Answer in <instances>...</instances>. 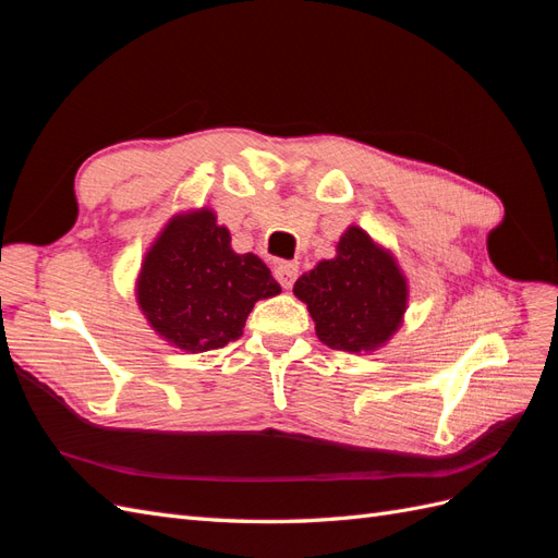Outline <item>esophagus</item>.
<instances>
[{"label":"esophagus","instance_id":"1","mask_svg":"<svg viewBox=\"0 0 558 558\" xmlns=\"http://www.w3.org/2000/svg\"><path fill=\"white\" fill-rule=\"evenodd\" d=\"M298 272H300V267L293 260H281L275 265V277L283 286V289H291L298 279Z\"/></svg>","mask_w":558,"mask_h":558}]
</instances>
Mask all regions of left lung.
Masks as SVG:
<instances>
[{"label":"left lung","mask_w":558,"mask_h":558,"mask_svg":"<svg viewBox=\"0 0 558 558\" xmlns=\"http://www.w3.org/2000/svg\"><path fill=\"white\" fill-rule=\"evenodd\" d=\"M293 293L307 302L318 340L340 351H369L400 326L408 286L393 258L361 228H349L337 258L302 275Z\"/></svg>","instance_id":"obj_1"}]
</instances>
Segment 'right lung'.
Masks as SVG:
<instances>
[{"label": "right lung", "instance_id": "obj_1", "mask_svg": "<svg viewBox=\"0 0 558 558\" xmlns=\"http://www.w3.org/2000/svg\"><path fill=\"white\" fill-rule=\"evenodd\" d=\"M279 291L267 265L234 253L228 228L202 209L170 221L146 253L137 298L162 337L199 353L240 340L256 300Z\"/></svg>", "mask_w": 558, "mask_h": 558}]
</instances>
